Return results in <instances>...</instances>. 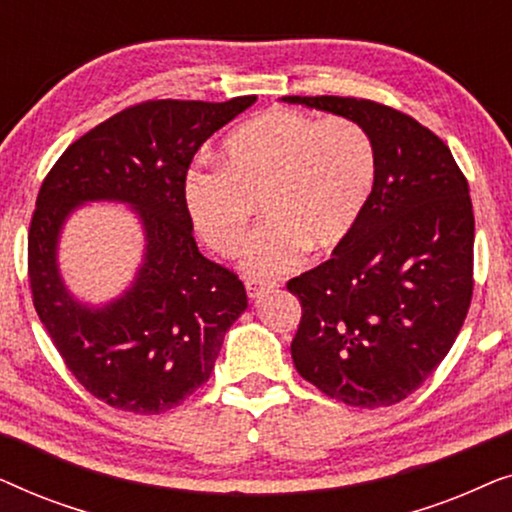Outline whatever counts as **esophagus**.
Segmentation results:
<instances>
[{
  "mask_svg": "<svg viewBox=\"0 0 512 512\" xmlns=\"http://www.w3.org/2000/svg\"><path fill=\"white\" fill-rule=\"evenodd\" d=\"M244 286H247V296L251 298V300H256V298H261L265 291H270V289H275V282H263V279H247V282H244Z\"/></svg>",
  "mask_w": 512,
  "mask_h": 512,
  "instance_id": "1",
  "label": "esophagus"
}]
</instances>
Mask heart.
Instances as JSON below:
<instances>
[{"mask_svg":"<svg viewBox=\"0 0 512 512\" xmlns=\"http://www.w3.org/2000/svg\"><path fill=\"white\" fill-rule=\"evenodd\" d=\"M221 165H195L184 181L191 221L205 244L233 258L247 242L256 202L265 216L244 268L277 277L296 268L305 249L342 244L373 193L377 151L352 118H319L270 109L230 132Z\"/></svg>","mask_w":512,"mask_h":512,"instance_id":"1","label":"heart"}]
</instances>
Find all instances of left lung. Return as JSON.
Masks as SVG:
<instances>
[{"label": "left lung", "mask_w": 512, "mask_h": 512, "mask_svg": "<svg viewBox=\"0 0 512 512\" xmlns=\"http://www.w3.org/2000/svg\"><path fill=\"white\" fill-rule=\"evenodd\" d=\"M352 118L373 137V193L349 237L293 277L303 317L293 366L326 396L380 408L408 398L445 359L473 296L468 181L438 135L356 97H284Z\"/></svg>", "instance_id": "8db88e82"}]
</instances>
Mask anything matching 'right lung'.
<instances>
[{"mask_svg": "<svg viewBox=\"0 0 512 512\" xmlns=\"http://www.w3.org/2000/svg\"><path fill=\"white\" fill-rule=\"evenodd\" d=\"M254 102L135 104L76 139L39 188L27 235L34 310L69 373L111 408H177L209 380L228 328L247 310L240 277L198 251L184 181L200 146ZM95 199L135 208L147 242L136 282L102 308L76 301L57 268L66 216Z\"/></svg>", "mask_w": 512, "mask_h": 512, "instance_id": "right-lung-1", "label": "right lung"}]
</instances>
